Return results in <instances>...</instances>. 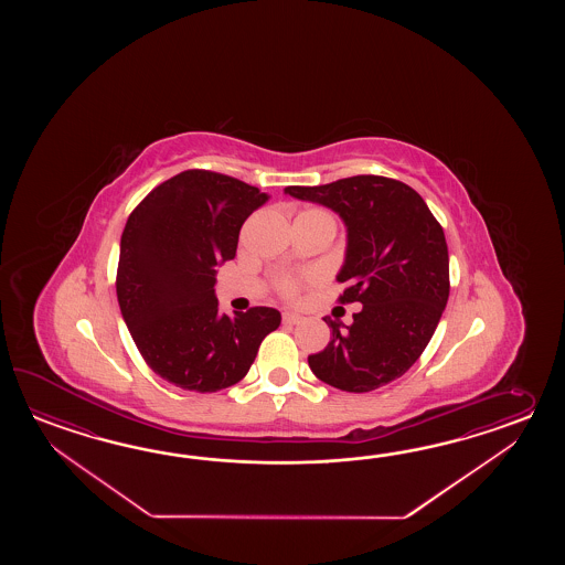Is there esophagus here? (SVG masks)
<instances>
[{"label":"esophagus","mask_w":565,"mask_h":565,"mask_svg":"<svg viewBox=\"0 0 565 565\" xmlns=\"http://www.w3.org/2000/svg\"><path fill=\"white\" fill-rule=\"evenodd\" d=\"M300 319H302V317H300L299 312H290V311L282 312V321H285V323H287V324L300 323Z\"/></svg>","instance_id":"esophagus-1"}]
</instances>
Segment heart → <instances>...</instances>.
<instances>
[{"label":"heart","instance_id":"1","mask_svg":"<svg viewBox=\"0 0 565 565\" xmlns=\"http://www.w3.org/2000/svg\"><path fill=\"white\" fill-rule=\"evenodd\" d=\"M302 214H317V216H331L329 212H324V210H305ZM302 282H305V278L295 277V275H282V277L277 278V290L278 295H282L285 299H295L297 295L300 292V287H302Z\"/></svg>","mask_w":565,"mask_h":565}]
</instances>
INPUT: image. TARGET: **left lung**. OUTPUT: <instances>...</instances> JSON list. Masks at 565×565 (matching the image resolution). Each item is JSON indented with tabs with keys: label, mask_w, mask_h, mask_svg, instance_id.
I'll return each instance as SVG.
<instances>
[{
	"label": "left lung",
	"mask_w": 565,
	"mask_h": 565,
	"mask_svg": "<svg viewBox=\"0 0 565 565\" xmlns=\"http://www.w3.org/2000/svg\"><path fill=\"white\" fill-rule=\"evenodd\" d=\"M285 193L327 205L348 226L341 305L360 302L353 323L324 317L327 348L309 355L311 372L343 392L363 394L394 382L433 339L450 292L445 230L420 193L382 175L327 185H288Z\"/></svg>",
	"instance_id": "left-lung-1"
}]
</instances>
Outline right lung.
<instances>
[{
	"label": "right lung",
	"mask_w": 565,
	"mask_h": 565,
	"mask_svg": "<svg viewBox=\"0 0 565 565\" xmlns=\"http://www.w3.org/2000/svg\"><path fill=\"white\" fill-rule=\"evenodd\" d=\"M266 193L188 169L145 195L120 236L117 299L145 363L169 384L212 394L238 384L280 324L270 307L226 315L216 268L236 256L244 220Z\"/></svg>",
	"instance_id": "1"
}]
</instances>
